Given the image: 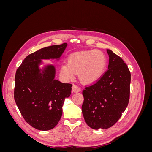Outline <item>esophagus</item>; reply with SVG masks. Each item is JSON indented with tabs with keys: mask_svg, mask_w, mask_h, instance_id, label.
<instances>
[{
	"mask_svg": "<svg viewBox=\"0 0 152 152\" xmlns=\"http://www.w3.org/2000/svg\"><path fill=\"white\" fill-rule=\"evenodd\" d=\"M80 91V88L79 86H78L75 84L73 85V86H72V91L73 92H79Z\"/></svg>",
	"mask_w": 152,
	"mask_h": 152,
	"instance_id": "34e87169",
	"label": "esophagus"
}]
</instances>
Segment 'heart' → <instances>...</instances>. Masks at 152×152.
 Instances as JSON below:
<instances>
[{"label": "heart", "instance_id": "obj_1", "mask_svg": "<svg viewBox=\"0 0 152 152\" xmlns=\"http://www.w3.org/2000/svg\"><path fill=\"white\" fill-rule=\"evenodd\" d=\"M105 54L101 50H90L73 53L69 56L67 63L60 68L61 75L66 79L74 78L79 72V77L84 83L91 84L102 77L107 66Z\"/></svg>", "mask_w": 152, "mask_h": 152}]
</instances>
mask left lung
I'll use <instances>...</instances> for the list:
<instances>
[{"label":"left lung","instance_id":"left-lung-1","mask_svg":"<svg viewBox=\"0 0 152 152\" xmlns=\"http://www.w3.org/2000/svg\"><path fill=\"white\" fill-rule=\"evenodd\" d=\"M107 51L108 69L82 91V114L86 124L94 129L113 126L125 111L130 98L131 72L126 63L111 50Z\"/></svg>","mask_w":152,"mask_h":152}]
</instances>
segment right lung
<instances>
[{
    "instance_id": "obj_1",
    "label": "right lung",
    "mask_w": 152,
    "mask_h": 152,
    "mask_svg": "<svg viewBox=\"0 0 152 152\" xmlns=\"http://www.w3.org/2000/svg\"><path fill=\"white\" fill-rule=\"evenodd\" d=\"M66 45L63 43L37 50L25 58L16 72L15 102L25 121L38 130H50L57 125L72 87L54 79L53 66H48L41 73L39 64L42 59L59 58Z\"/></svg>"
}]
</instances>
